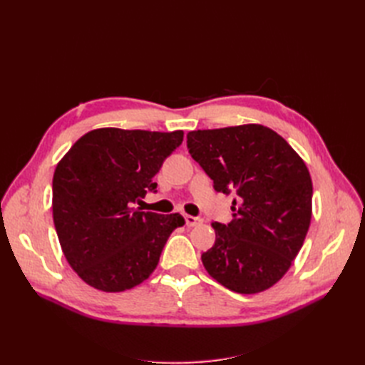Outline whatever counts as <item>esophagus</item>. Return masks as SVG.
<instances>
[{"instance_id": "obj_1", "label": "esophagus", "mask_w": 365, "mask_h": 365, "mask_svg": "<svg viewBox=\"0 0 365 365\" xmlns=\"http://www.w3.org/2000/svg\"><path fill=\"white\" fill-rule=\"evenodd\" d=\"M184 220H185L187 227H196V225H200L202 222V219L195 217V216H189V215L184 216Z\"/></svg>"}]
</instances>
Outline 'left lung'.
<instances>
[{
	"mask_svg": "<svg viewBox=\"0 0 365 365\" xmlns=\"http://www.w3.org/2000/svg\"><path fill=\"white\" fill-rule=\"evenodd\" d=\"M192 158L220 193H235L233 220L213 222L207 272L227 289L256 294L277 283L302 250L312 216V181L303 160L262 125L192 130Z\"/></svg>",
	"mask_w": 365,
	"mask_h": 365,
	"instance_id": "left-lung-1",
	"label": "left lung"
}]
</instances>
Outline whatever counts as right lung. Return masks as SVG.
<instances>
[{
	"label": "right lung",
	"mask_w": 365,
	"mask_h": 365,
	"mask_svg": "<svg viewBox=\"0 0 365 365\" xmlns=\"http://www.w3.org/2000/svg\"><path fill=\"white\" fill-rule=\"evenodd\" d=\"M182 130L103 128L77 140L53 175V220L62 251L96 289L120 292L145 282L181 215L141 212L137 201L157 193L164 160Z\"/></svg>",
	"instance_id": "obj_1"
}]
</instances>
